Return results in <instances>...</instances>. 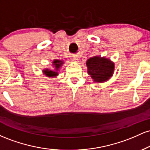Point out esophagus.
Wrapping results in <instances>:
<instances>
[{"instance_id": "obj_1", "label": "esophagus", "mask_w": 150, "mask_h": 150, "mask_svg": "<svg viewBox=\"0 0 150 150\" xmlns=\"http://www.w3.org/2000/svg\"><path fill=\"white\" fill-rule=\"evenodd\" d=\"M72 60H73V61H76V62H77L78 61V58L76 56H72Z\"/></svg>"}]
</instances>
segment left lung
Returning a JSON list of instances; mask_svg holds the SVG:
<instances>
[{"label": "left lung", "instance_id": "obj_1", "mask_svg": "<svg viewBox=\"0 0 150 150\" xmlns=\"http://www.w3.org/2000/svg\"><path fill=\"white\" fill-rule=\"evenodd\" d=\"M86 64L88 73L95 82H105L112 76L114 64L107 58L94 56L87 60Z\"/></svg>", "mask_w": 150, "mask_h": 150}]
</instances>
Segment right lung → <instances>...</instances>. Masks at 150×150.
I'll use <instances>...</instances> for the list:
<instances>
[{"instance_id": "right-lung-1", "label": "right lung", "mask_w": 150, "mask_h": 150, "mask_svg": "<svg viewBox=\"0 0 150 150\" xmlns=\"http://www.w3.org/2000/svg\"><path fill=\"white\" fill-rule=\"evenodd\" d=\"M53 65L55 66V68H56V71H53V70H49L48 69H46L45 70H44V73H45V75L46 76L51 77H55L58 75V72L57 70H58V68L61 66V65L63 64V61H58V60H55L53 62Z\"/></svg>"}]
</instances>
